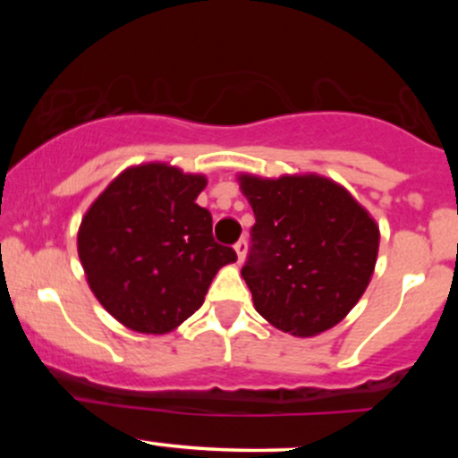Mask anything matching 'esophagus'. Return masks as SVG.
Listing matches in <instances>:
<instances>
[{"label":"esophagus","mask_w":458,"mask_h":458,"mask_svg":"<svg viewBox=\"0 0 458 458\" xmlns=\"http://www.w3.org/2000/svg\"><path fill=\"white\" fill-rule=\"evenodd\" d=\"M234 251H236V256H239V262H243L245 260V254H247V241L245 239L236 241Z\"/></svg>","instance_id":"esophagus-1"}]
</instances>
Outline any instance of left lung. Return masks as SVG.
Segmentation results:
<instances>
[{
	"instance_id": "1",
	"label": "left lung",
	"mask_w": 458,
	"mask_h": 458,
	"mask_svg": "<svg viewBox=\"0 0 458 458\" xmlns=\"http://www.w3.org/2000/svg\"><path fill=\"white\" fill-rule=\"evenodd\" d=\"M256 224L241 276L273 327L308 338L338 325L364 295L379 225L338 182L318 174H241Z\"/></svg>"
}]
</instances>
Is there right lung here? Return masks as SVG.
I'll use <instances>...</instances> for the list:
<instances>
[{"label": "right lung", "mask_w": 458, "mask_h": 458, "mask_svg": "<svg viewBox=\"0 0 458 458\" xmlns=\"http://www.w3.org/2000/svg\"><path fill=\"white\" fill-rule=\"evenodd\" d=\"M202 174L167 163L129 167L83 215L77 251L94 297L124 327L167 334L204 303L215 273L236 260L215 243L196 204Z\"/></svg>", "instance_id": "right-lung-1"}]
</instances>
